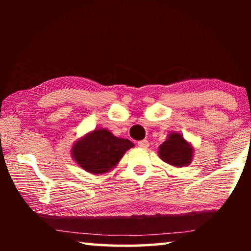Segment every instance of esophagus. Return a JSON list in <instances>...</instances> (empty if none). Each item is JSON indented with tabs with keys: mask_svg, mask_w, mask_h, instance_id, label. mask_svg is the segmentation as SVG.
I'll return each instance as SVG.
<instances>
[{
	"mask_svg": "<svg viewBox=\"0 0 251 251\" xmlns=\"http://www.w3.org/2000/svg\"><path fill=\"white\" fill-rule=\"evenodd\" d=\"M137 145L141 148H147L148 146H150V142H148L147 139H143V141H139L137 143Z\"/></svg>",
	"mask_w": 251,
	"mask_h": 251,
	"instance_id": "1",
	"label": "esophagus"
}]
</instances>
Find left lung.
Here are the masks:
<instances>
[{
  "instance_id": "1",
  "label": "left lung",
  "mask_w": 251,
  "mask_h": 251,
  "mask_svg": "<svg viewBox=\"0 0 251 251\" xmlns=\"http://www.w3.org/2000/svg\"><path fill=\"white\" fill-rule=\"evenodd\" d=\"M193 148L180 134H171L168 139L159 146V157L165 163L176 167L189 165L193 158Z\"/></svg>"
}]
</instances>
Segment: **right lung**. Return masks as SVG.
<instances>
[{
    "label": "right lung",
    "instance_id": "obj_1",
    "mask_svg": "<svg viewBox=\"0 0 251 251\" xmlns=\"http://www.w3.org/2000/svg\"><path fill=\"white\" fill-rule=\"evenodd\" d=\"M134 144L107 129H96L75 144L72 154L80 167L93 174L109 171Z\"/></svg>",
    "mask_w": 251,
    "mask_h": 251
}]
</instances>
